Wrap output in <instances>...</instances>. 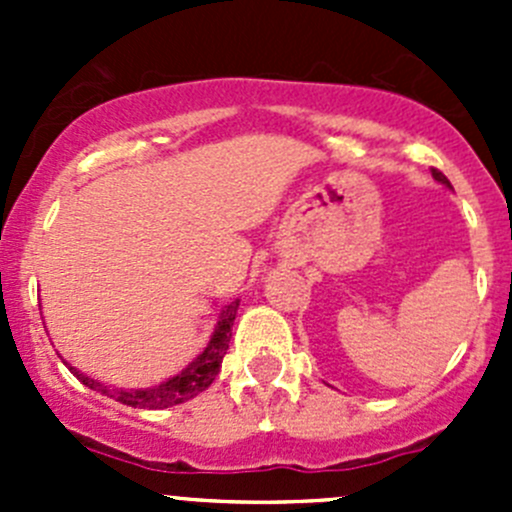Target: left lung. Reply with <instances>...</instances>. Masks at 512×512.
I'll list each match as a JSON object with an SVG mask.
<instances>
[{
	"instance_id": "obj_1",
	"label": "left lung",
	"mask_w": 512,
	"mask_h": 512,
	"mask_svg": "<svg viewBox=\"0 0 512 512\" xmlns=\"http://www.w3.org/2000/svg\"><path fill=\"white\" fill-rule=\"evenodd\" d=\"M431 173H433V180H438V183H441V185H446V188H453V185L448 183V178H446V175L441 173V170H436V168H433Z\"/></svg>"
}]
</instances>
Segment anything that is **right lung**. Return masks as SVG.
<instances>
[{
    "label": "right lung",
    "mask_w": 512,
    "mask_h": 512,
    "mask_svg": "<svg viewBox=\"0 0 512 512\" xmlns=\"http://www.w3.org/2000/svg\"><path fill=\"white\" fill-rule=\"evenodd\" d=\"M237 307H240V299L235 302L223 304L218 312V322H215V332L210 337L208 347L203 349L188 366H185L180 374L170 376V379L160 381L156 386H148V389H118V386L103 384V381L91 379L89 374L79 371L76 366H71L69 361H64L69 366L71 374L81 381L89 389L98 391V394L108 396L113 401H121V404L133 406V409H168V406L185 404V401L195 399L198 394H203L210 384L218 376L220 364H223V356L227 354V344L232 337V324H235Z\"/></svg>",
    "instance_id": "1"
}]
</instances>
